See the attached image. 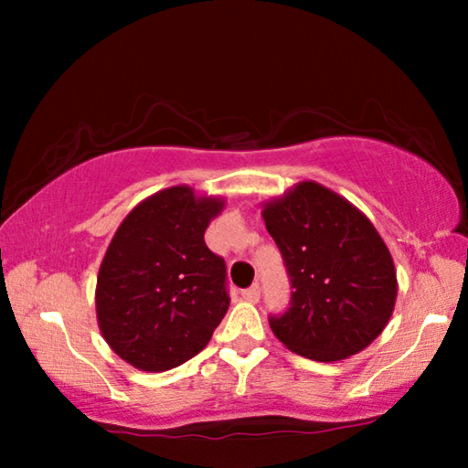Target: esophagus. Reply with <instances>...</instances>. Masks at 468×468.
I'll use <instances>...</instances> for the list:
<instances>
[{"label": "esophagus", "instance_id": "1", "mask_svg": "<svg viewBox=\"0 0 468 468\" xmlns=\"http://www.w3.org/2000/svg\"><path fill=\"white\" fill-rule=\"evenodd\" d=\"M242 298H245L247 303H258V300H260V285L255 283L251 287H247V290H242Z\"/></svg>", "mask_w": 468, "mask_h": 468}]
</instances>
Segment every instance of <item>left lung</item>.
Instances as JSON below:
<instances>
[{
    "label": "left lung",
    "mask_w": 468,
    "mask_h": 468,
    "mask_svg": "<svg viewBox=\"0 0 468 468\" xmlns=\"http://www.w3.org/2000/svg\"><path fill=\"white\" fill-rule=\"evenodd\" d=\"M292 283L274 336L293 354L336 362L368 347L392 317L396 271L373 223L324 185L304 181L264 204Z\"/></svg>",
    "instance_id": "left-lung-1"
}]
</instances>
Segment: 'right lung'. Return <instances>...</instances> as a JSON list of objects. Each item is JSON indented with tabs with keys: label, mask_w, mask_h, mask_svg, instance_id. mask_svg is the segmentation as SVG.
Returning a JSON list of instances; mask_svg holds the SVG:
<instances>
[{
	"label": "right lung",
	"mask_w": 468,
	"mask_h": 468,
	"mask_svg": "<svg viewBox=\"0 0 468 468\" xmlns=\"http://www.w3.org/2000/svg\"><path fill=\"white\" fill-rule=\"evenodd\" d=\"M221 197L178 185L140 202L101 260L95 309L101 336L149 373L181 367L207 347L229 306L226 261L204 242Z\"/></svg>",
	"instance_id": "add662e5"
}]
</instances>
